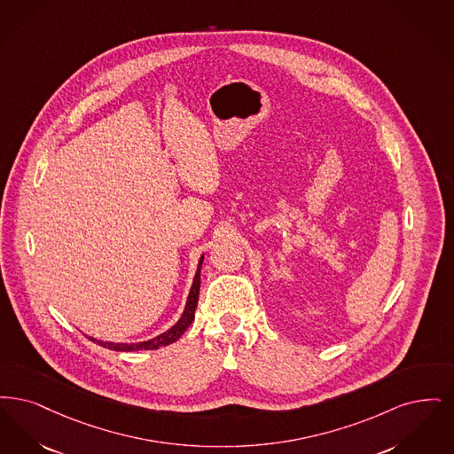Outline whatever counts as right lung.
I'll return each mask as SVG.
<instances>
[{
	"label": "right lung",
	"mask_w": 454,
	"mask_h": 454,
	"mask_svg": "<svg viewBox=\"0 0 454 454\" xmlns=\"http://www.w3.org/2000/svg\"><path fill=\"white\" fill-rule=\"evenodd\" d=\"M201 262H203V256L200 257L197 266V273L193 278V285H192V290H190V295L186 300V305H184V310H183V316L179 317L176 324L168 329L166 333L156 335L149 340H144V342H103L98 339H93L90 337L93 342L99 344L101 348H106V349H112V351H121V353H132V351H142V349H159L162 346H168V344H173L176 342L177 339L181 335L184 334V331L190 327V324L193 322L195 318V310H197L198 303V294H200V270H201Z\"/></svg>",
	"instance_id": "add662e5"
}]
</instances>
